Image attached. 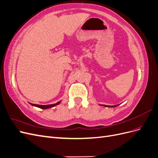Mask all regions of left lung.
Masks as SVG:
<instances>
[{
  "instance_id": "obj_1",
  "label": "left lung",
  "mask_w": 158,
  "mask_h": 158,
  "mask_svg": "<svg viewBox=\"0 0 158 158\" xmlns=\"http://www.w3.org/2000/svg\"><path fill=\"white\" fill-rule=\"evenodd\" d=\"M102 106H104V107H114L118 106V105H117V106H106V105H101Z\"/></svg>"
}]
</instances>
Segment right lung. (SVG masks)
<instances>
[{
	"instance_id": "obj_1",
	"label": "right lung",
	"mask_w": 158,
	"mask_h": 158,
	"mask_svg": "<svg viewBox=\"0 0 158 158\" xmlns=\"http://www.w3.org/2000/svg\"><path fill=\"white\" fill-rule=\"evenodd\" d=\"M61 102V100L60 102H57L56 103H54V104H51V105H37V104H33V103H30L31 106H35V107H39V108H41L42 109H49V108H51V107H53L56 106H58L59 104H60Z\"/></svg>"
}]
</instances>
